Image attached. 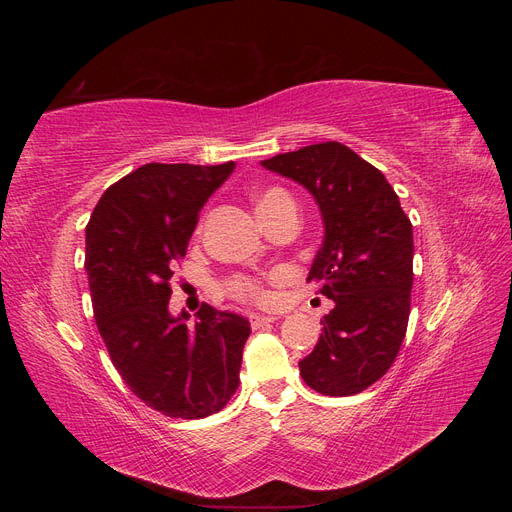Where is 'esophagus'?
Instances as JSON below:
<instances>
[{"mask_svg":"<svg viewBox=\"0 0 512 512\" xmlns=\"http://www.w3.org/2000/svg\"><path fill=\"white\" fill-rule=\"evenodd\" d=\"M273 320H275L273 316H262V314H252V316H250V324H252V329H254V331L269 327V324H271Z\"/></svg>","mask_w":512,"mask_h":512,"instance_id":"esophagus-1","label":"esophagus"}]
</instances>
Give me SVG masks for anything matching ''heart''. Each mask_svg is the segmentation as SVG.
Wrapping results in <instances>:
<instances>
[{"instance_id":"b5f03b06","label":"heart","mask_w":512,"mask_h":512,"mask_svg":"<svg viewBox=\"0 0 512 512\" xmlns=\"http://www.w3.org/2000/svg\"><path fill=\"white\" fill-rule=\"evenodd\" d=\"M286 200H292V198L282 188L262 190L258 194V200H256L258 215L271 213L273 209H277L282 203H286ZM226 290L232 294V297L241 299V301H254V303H258V301L265 299V290H262L254 280H250V277H235V280H230L226 284Z\"/></svg>"}]
</instances>
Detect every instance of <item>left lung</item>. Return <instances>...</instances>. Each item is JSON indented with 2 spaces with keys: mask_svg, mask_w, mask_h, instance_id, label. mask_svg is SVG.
I'll use <instances>...</instances> for the list:
<instances>
[{
  "mask_svg": "<svg viewBox=\"0 0 512 512\" xmlns=\"http://www.w3.org/2000/svg\"><path fill=\"white\" fill-rule=\"evenodd\" d=\"M316 198L324 239L307 282L335 307L316 348L299 361L314 391L348 397L380 380L406 337L412 224L391 183L342 143H318L260 162Z\"/></svg>",
  "mask_w": 512,
  "mask_h": 512,
  "instance_id": "obj_1",
  "label": "left lung"
}]
</instances>
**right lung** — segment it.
Segmentation results:
<instances>
[{
  "instance_id": "obj_1",
  "label": "right lung",
  "mask_w": 512,
  "mask_h": 512,
  "mask_svg": "<svg viewBox=\"0 0 512 512\" xmlns=\"http://www.w3.org/2000/svg\"><path fill=\"white\" fill-rule=\"evenodd\" d=\"M235 170L151 162L113 183L85 230V269L98 331L119 376L170 418L220 412L239 386L250 322L203 303L198 320L168 309L170 277L200 209Z\"/></svg>"
}]
</instances>
